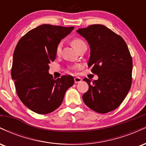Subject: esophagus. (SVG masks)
Instances as JSON below:
<instances>
[{
	"instance_id": "obj_1",
	"label": "esophagus",
	"mask_w": 146,
	"mask_h": 146,
	"mask_svg": "<svg viewBox=\"0 0 146 146\" xmlns=\"http://www.w3.org/2000/svg\"><path fill=\"white\" fill-rule=\"evenodd\" d=\"M74 81H75V83L77 84V83H79V82H82V79L80 78H79V77H76V78H74Z\"/></svg>"
}]
</instances>
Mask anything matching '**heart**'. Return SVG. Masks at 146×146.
I'll return each mask as SVG.
<instances>
[{
	"instance_id": "obj_1",
	"label": "heart",
	"mask_w": 146,
	"mask_h": 146,
	"mask_svg": "<svg viewBox=\"0 0 146 146\" xmlns=\"http://www.w3.org/2000/svg\"><path fill=\"white\" fill-rule=\"evenodd\" d=\"M71 44L72 46H73L75 48V50H77L78 48L80 47V46L83 44H86L85 42H84L82 40L80 39L79 38H75L72 40L71 42ZM61 48H62V43L60 42L59 44L57 45V47H56V53L57 55H59L61 52Z\"/></svg>"
}]
</instances>
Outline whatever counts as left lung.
<instances>
[{
  "label": "left lung",
  "instance_id": "left-lung-1",
  "mask_svg": "<svg viewBox=\"0 0 146 146\" xmlns=\"http://www.w3.org/2000/svg\"><path fill=\"white\" fill-rule=\"evenodd\" d=\"M88 42L90 56L88 66L98 80L88 84L83 101L90 109L107 113L123 101L132 84V60L124 40L102 25H92L77 30Z\"/></svg>",
  "mask_w": 146,
  "mask_h": 146
}]
</instances>
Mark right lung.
Listing matches in <instances>:
<instances>
[{"label": "right lung", "mask_w": 146, "mask_h": 146, "mask_svg": "<svg viewBox=\"0 0 146 146\" xmlns=\"http://www.w3.org/2000/svg\"><path fill=\"white\" fill-rule=\"evenodd\" d=\"M73 29L40 25L22 37L15 48L11 78L20 100L35 113L44 115L56 110L74 84L71 75L55 79L48 73V64L56 59L57 45Z\"/></svg>", "instance_id": "right-lung-1"}]
</instances>
